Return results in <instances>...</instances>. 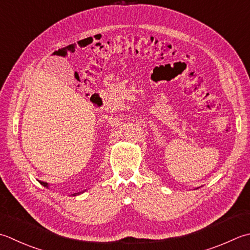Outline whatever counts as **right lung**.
<instances>
[{"label": "right lung", "instance_id": "right-lung-1", "mask_svg": "<svg viewBox=\"0 0 250 250\" xmlns=\"http://www.w3.org/2000/svg\"><path fill=\"white\" fill-rule=\"evenodd\" d=\"M42 183V185H44V187H47V183H45V182H41ZM79 193H77V194H73V196H76V195H78Z\"/></svg>", "mask_w": 250, "mask_h": 250}]
</instances>
